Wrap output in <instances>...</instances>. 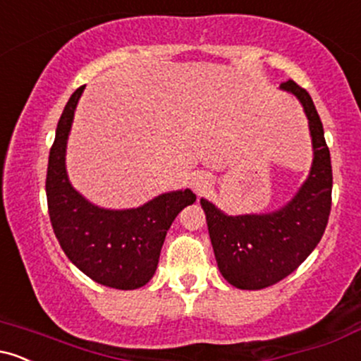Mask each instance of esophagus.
Instances as JSON below:
<instances>
[{
	"label": "esophagus",
	"instance_id": "esophagus-1",
	"mask_svg": "<svg viewBox=\"0 0 361 361\" xmlns=\"http://www.w3.org/2000/svg\"><path fill=\"white\" fill-rule=\"evenodd\" d=\"M210 181L212 180H210V176L205 175V173H195L192 176V181H190V185H192V188L197 193H204L210 186Z\"/></svg>",
	"mask_w": 361,
	"mask_h": 361
}]
</instances>
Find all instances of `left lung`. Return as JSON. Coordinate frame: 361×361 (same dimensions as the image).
Here are the masks:
<instances>
[{
	"instance_id": "1",
	"label": "left lung",
	"mask_w": 361,
	"mask_h": 361,
	"mask_svg": "<svg viewBox=\"0 0 361 361\" xmlns=\"http://www.w3.org/2000/svg\"><path fill=\"white\" fill-rule=\"evenodd\" d=\"M280 90L295 94L309 120L314 159L299 192L268 214L227 215L200 198L219 270L241 290L267 288L295 271L321 241L331 212L333 169L316 106L292 80L281 82Z\"/></svg>"
}]
</instances>
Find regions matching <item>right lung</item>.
<instances>
[{"label":"right lung","mask_w":361,"mask_h":361,"mask_svg":"<svg viewBox=\"0 0 361 361\" xmlns=\"http://www.w3.org/2000/svg\"><path fill=\"white\" fill-rule=\"evenodd\" d=\"M82 90L74 91L64 106L49 154L45 192L52 229L66 256L86 276L110 288L134 290L152 279L168 229L197 195L176 190L137 209L111 210L76 192L66 171V147Z\"/></svg>","instance_id":"1"}]
</instances>
